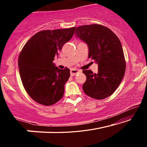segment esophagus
I'll use <instances>...</instances> for the list:
<instances>
[{"label":"esophagus","mask_w":147,"mask_h":147,"mask_svg":"<svg viewBox=\"0 0 147 147\" xmlns=\"http://www.w3.org/2000/svg\"><path fill=\"white\" fill-rule=\"evenodd\" d=\"M70 73H71V76H74V75H76V74L78 73V71L76 70V69H71V71H70Z\"/></svg>","instance_id":"obj_1"}]
</instances>
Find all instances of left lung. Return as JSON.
I'll return each instance as SVG.
<instances>
[{
  "label": "left lung",
  "instance_id": "obj_1",
  "mask_svg": "<svg viewBox=\"0 0 147 147\" xmlns=\"http://www.w3.org/2000/svg\"><path fill=\"white\" fill-rule=\"evenodd\" d=\"M76 37L86 42L88 58L98 64V73L84 70L86 81L82 86L87 95L101 100L111 95L123 80L126 69L123 47L118 37L107 27L89 24L77 27Z\"/></svg>",
  "mask_w": 147,
  "mask_h": 147
}]
</instances>
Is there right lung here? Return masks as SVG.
<instances>
[{
    "instance_id": "1",
    "label": "right lung",
    "mask_w": 147,
    "mask_h": 147,
    "mask_svg": "<svg viewBox=\"0 0 147 147\" xmlns=\"http://www.w3.org/2000/svg\"><path fill=\"white\" fill-rule=\"evenodd\" d=\"M75 29L40 31L22 49L18 59L20 76L27 93L36 102L51 106L63 97L70 70L58 69L53 60L73 36Z\"/></svg>"
}]
</instances>
